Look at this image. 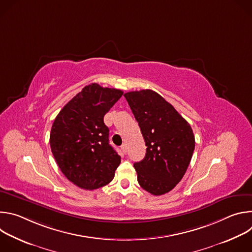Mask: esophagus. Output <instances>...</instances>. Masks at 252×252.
Listing matches in <instances>:
<instances>
[{"instance_id":"esophagus-1","label":"esophagus","mask_w":252,"mask_h":252,"mask_svg":"<svg viewBox=\"0 0 252 252\" xmlns=\"http://www.w3.org/2000/svg\"><path fill=\"white\" fill-rule=\"evenodd\" d=\"M121 150H122V152H123L125 155H126V152H127V151H126V145H123L122 148H121Z\"/></svg>"}]
</instances>
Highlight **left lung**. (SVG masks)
<instances>
[{
    "instance_id": "8db88e82",
    "label": "left lung",
    "mask_w": 252,
    "mask_h": 252,
    "mask_svg": "<svg viewBox=\"0 0 252 252\" xmlns=\"http://www.w3.org/2000/svg\"><path fill=\"white\" fill-rule=\"evenodd\" d=\"M124 95L148 147L145 158L133 164L137 182L154 195L164 194L182 181L191 160L195 147L191 126L152 90Z\"/></svg>"
}]
</instances>
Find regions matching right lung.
<instances>
[{
  "label": "right lung",
  "instance_id": "right-lung-1",
  "mask_svg": "<svg viewBox=\"0 0 252 252\" xmlns=\"http://www.w3.org/2000/svg\"><path fill=\"white\" fill-rule=\"evenodd\" d=\"M123 91L86 86L59 113L52 126L50 145L64 176L77 187L93 190L110 184L121 157L109 143L104 115Z\"/></svg>",
  "mask_w": 252,
  "mask_h": 252
}]
</instances>
